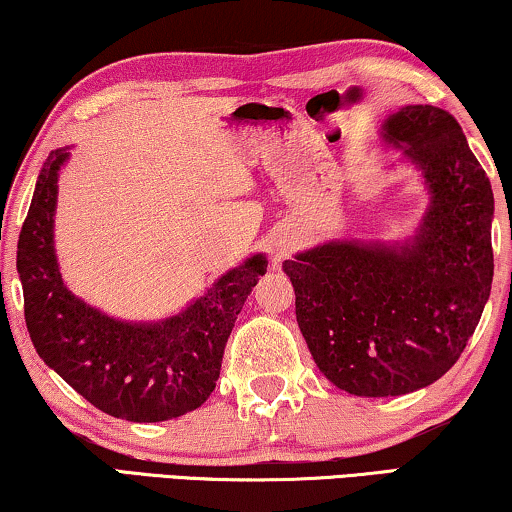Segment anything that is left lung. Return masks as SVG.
I'll list each match as a JSON object with an SVG mask.
<instances>
[{
	"instance_id": "8db88e82",
	"label": "left lung",
	"mask_w": 512,
	"mask_h": 512,
	"mask_svg": "<svg viewBox=\"0 0 512 512\" xmlns=\"http://www.w3.org/2000/svg\"><path fill=\"white\" fill-rule=\"evenodd\" d=\"M381 136L429 189L404 242L332 240L284 261L295 318L325 379L358 397H395L455 365L483 316L494 277V194L446 110L404 106Z\"/></svg>"
}]
</instances>
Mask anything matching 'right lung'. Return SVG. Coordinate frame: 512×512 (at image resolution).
I'll return each mask as SVG.
<instances>
[{"label": "right lung", "mask_w": 512, "mask_h": 512, "mask_svg": "<svg viewBox=\"0 0 512 512\" xmlns=\"http://www.w3.org/2000/svg\"><path fill=\"white\" fill-rule=\"evenodd\" d=\"M69 150L43 164L18 240L25 321L36 353L87 402L113 418L161 422L212 395L235 318L268 270L263 254L228 270L180 314L129 323L76 298L55 256L57 177Z\"/></svg>", "instance_id": "add662e5"}]
</instances>
